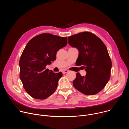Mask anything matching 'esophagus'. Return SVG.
<instances>
[{"mask_svg": "<svg viewBox=\"0 0 129 129\" xmlns=\"http://www.w3.org/2000/svg\"><path fill=\"white\" fill-rule=\"evenodd\" d=\"M68 72V70H67V69H64V70H62V73H63V74H65V73H67Z\"/></svg>", "mask_w": 129, "mask_h": 129, "instance_id": "esophagus-1", "label": "esophagus"}]
</instances>
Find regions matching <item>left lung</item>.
<instances>
[{
    "instance_id": "obj_1",
    "label": "left lung",
    "mask_w": 129,
    "mask_h": 129,
    "mask_svg": "<svg viewBox=\"0 0 129 129\" xmlns=\"http://www.w3.org/2000/svg\"><path fill=\"white\" fill-rule=\"evenodd\" d=\"M68 43L78 49L76 65H83L87 73H77L73 85L81 93L92 95L104 89L110 78L112 62L107 48L95 35L84 31L68 37Z\"/></svg>"
}]
</instances>
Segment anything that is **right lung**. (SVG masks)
I'll list each match as a JSON object with an SVG mask.
<instances>
[{
    "instance_id": "obj_1",
    "label": "right lung",
    "mask_w": 129,
    "mask_h": 129,
    "mask_svg": "<svg viewBox=\"0 0 129 129\" xmlns=\"http://www.w3.org/2000/svg\"><path fill=\"white\" fill-rule=\"evenodd\" d=\"M67 44V37L47 33L36 36L27 43L19 60L20 78L32 98L44 100L56 91L62 73L45 67L56 59L57 51Z\"/></svg>"
}]
</instances>
